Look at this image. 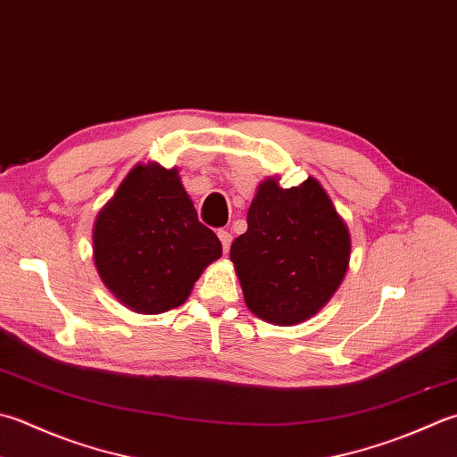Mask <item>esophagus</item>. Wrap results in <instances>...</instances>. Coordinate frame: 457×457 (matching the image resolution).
<instances>
[{
	"label": "esophagus",
	"instance_id": "esophagus-1",
	"mask_svg": "<svg viewBox=\"0 0 457 457\" xmlns=\"http://www.w3.org/2000/svg\"><path fill=\"white\" fill-rule=\"evenodd\" d=\"M218 237H220V241H221L223 253H228V252H229V245H231V234H229V231H226V229H220V231H218Z\"/></svg>",
	"mask_w": 457,
	"mask_h": 457
}]
</instances>
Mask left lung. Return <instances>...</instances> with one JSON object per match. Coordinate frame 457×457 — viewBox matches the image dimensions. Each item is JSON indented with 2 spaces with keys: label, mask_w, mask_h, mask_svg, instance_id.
<instances>
[{
  "label": "left lung",
  "mask_w": 457,
  "mask_h": 457,
  "mask_svg": "<svg viewBox=\"0 0 457 457\" xmlns=\"http://www.w3.org/2000/svg\"><path fill=\"white\" fill-rule=\"evenodd\" d=\"M247 309L291 327L323 309L351 262V234L317 178L281 187L279 176L257 186L247 231L229 249Z\"/></svg>",
  "instance_id": "obj_1"
}]
</instances>
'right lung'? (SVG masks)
Segmentation results:
<instances>
[{
  "mask_svg": "<svg viewBox=\"0 0 457 457\" xmlns=\"http://www.w3.org/2000/svg\"><path fill=\"white\" fill-rule=\"evenodd\" d=\"M221 244L198 221L180 170L140 162L96 213L93 259L116 301L140 315L184 305Z\"/></svg>",
  "mask_w": 457,
  "mask_h": 457,
  "instance_id": "right-lung-1",
  "label": "right lung"
}]
</instances>
